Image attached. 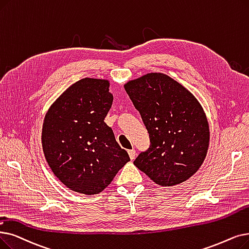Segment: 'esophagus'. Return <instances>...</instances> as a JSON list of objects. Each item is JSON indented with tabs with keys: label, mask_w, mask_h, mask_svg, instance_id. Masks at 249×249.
Listing matches in <instances>:
<instances>
[{
	"label": "esophagus",
	"mask_w": 249,
	"mask_h": 249,
	"mask_svg": "<svg viewBox=\"0 0 249 249\" xmlns=\"http://www.w3.org/2000/svg\"><path fill=\"white\" fill-rule=\"evenodd\" d=\"M135 154H136V153H135L134 149H129V150H128V155H129V157H130L131 160H134Z\"/></svg>",
	"instance_id": "1"
}]
</instances>
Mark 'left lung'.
Segmentation results:
<instances>
[{"label":"left lung","mask_w":249,"mask_h":249,"mask_svg":"<svg viewBox=\"0 0 249 249\" xmlns=\"http://www.w3.org/2000/svg\"><path fill=\"white\" fill-rule=\"evenodd\" d=\"M124 89L150 139L149 148L133 164L160 186L188 180L202 165L210 144L209 122L199 102L164 73H147Z\"/></svg>","instance_id":"8db88e82"}]
</instances>
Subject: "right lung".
<instances>
[{"instance_id": "right-lung-1", "label": "right lung", "mask_w": 249, "mask_h": 249, "mask_svg": "<svg viewBox=\"0 0 249 249\" xmlns=\"http://www.w3.org/2000/svg\"><path fill=\"white\" fill-rule=\"evenodd\" d=\"M109 88L107 79L73 83L52 104L42 124V150L53 175L86 196L102 192L130 160L104 121L113 104Z\"/></svg>"}]
</instances>
